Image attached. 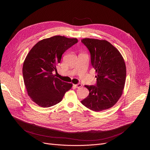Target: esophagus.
Here are the masks:
<instances>
[{
  "instance_id": "esophagus-1",
  "label": "esophagus",
  "mask_w": 150,
  "mask_h": 150,
  "mask_svg": "<svg viewBox=\"0 0 150 150\" xmlns=\"http://www.w3.org/2000/svg\"><path fill=\"white\" fill-rule=\"evenodd\" d=\"M74 85V87H75V88H79L80 87H82V84H81V83L75 84V85Z\"/></svg>"
}]
</instances>
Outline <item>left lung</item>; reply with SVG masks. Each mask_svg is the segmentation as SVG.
Returning <instances> with one entry per match:
<instances>
[{"label": "left lung", "mask_w": 150, "mask_h": 150, "mask_svg": "<svg viewBox=\"0 0 150 150\" xmlns=\"http://www.w3.org/2000/svg\"><path fill=\"white\" fill-rule=\"evenodd\" d=\"M81 42L90 52L91 65L97 74L96 85H85L90 93L81 103L94 112L111 108L121 97L125 87L126 69L124 59L108 41L83 38Z\"/></svg>", "instance_id": "1"}]
</instances>
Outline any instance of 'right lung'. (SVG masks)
<instances>
[{
    "label": "right lung",
    "instance_id": "add662e5",
    "mask_svg": "<svg viewBox=\"0 0 150 150\" xmlns=\"http://www.w3.org/2000/svg\"><path fill=\"white\" fill-rule=\"evenodd\" d=\"M78 42L76 38L56 35L43 39L28 53L23 67L24 84L31 99L42 108L60 102L72 84L62 81L53 74L67 50Z\"/></svg>",
    "mask_w": 150,
    "mask_h": 150
}]
</instances>
